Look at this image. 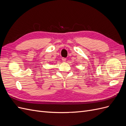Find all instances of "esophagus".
Instances as JSON below:
<instances>
[{
	"label": "esophagus",
	"mask_w": 126,
	"mask_h": 126,
	"mask_svg": "<svg viewBox=\"0 0 126 126\" xmlns=\"http://www.w3.org/2000/svg\"><path fill=\"white\" fill-rule=\"evenodd\" d=\"M62 60H63V63L66 62V58H62Z\"/></svg>",
	"instance_id": "34e87169"
}]
</instances>
